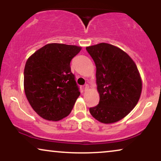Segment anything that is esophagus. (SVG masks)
<instances>
[{
  "label": "esophagus",
  "instance_id": "1",
  "mask_svg": "<svg viewBox=\"0 0 161 161\" xmlns=\"http://www.w3.org/2000/svg\"><path fill=\"white\" fill-rule=\"evenodd\" d=\"M88 89H89V85L86 84V85L84 86V91H85V92L87 91Z\"/></svg>",
  "mask_w": 161,
  "mask_h": 161
}]
</instances>
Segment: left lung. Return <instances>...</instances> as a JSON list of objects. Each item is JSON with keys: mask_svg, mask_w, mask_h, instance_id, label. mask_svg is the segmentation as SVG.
I'll return each mask as SVG.
<instances>
[{"mask_svg": "<svg viewBox=\"0 0 161 161\" xmlns=\"http://www.w3.org/2000/svg\"><path fill=\"white\" fill-rule=\"evenodd\" d=\"M95 63L100 102L89 112L99 122H118L134 108L139 100L142 82L136 64L116 46L100 43L86 48Z\"/></svg>", "mask_w": 161, "mask_h": 161, "instance_id": "8db88e82", "label": "left lung"}]
</instances>
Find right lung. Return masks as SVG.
<instances>
[{"instance_id":"1","label":"right lung","mask_w":161,"mask_h":161,"mask_svg":"<svg viewBox=\"0 0 161 161\" xmlns=\"http://www.w3.org/2000/svg\"><path fill=\"white\" fill-rule=\"evenodd\" d=\"M80 50L75 45L47 44L26 61V97L32 108L45 119L58 121L67 116L80 96L70 62Z\"/></svg>"}]
</instances>
